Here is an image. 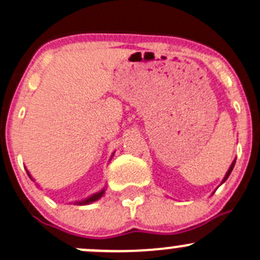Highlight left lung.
<instances>
[{"mask_svg":"<svg viewBox=\"0 0 260 260\" xmlns=\"http://www.w3.org/2000/svg\"><path fill=\"white\" fill-rule=\"evenodd\" d=\"M234 165H236V162H233V163H232L231 168H229V169H228V172H226V174H225V177H224L223 182H225V180H226V178H228V177H229V174H231V173H232V171H233V168H234Z\"/></svg>","mask_w":260,"mask_h":260,"instance_id":"8db88e82","label":"left lung"}]
</instances>
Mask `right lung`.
<instances>
[{
	"label": "right lung",
	"instance_id": "right-lung-1",
	"mask_svg": "<svg viewBox=\"0 0 260 260\" xmlns=\"http://www.w3.org/2000/svg\"><path fill=\"white\" fill-rule=\"evenodd\" d=\"M27 174H28V176H29V173H28V172H27ZM29 178H31V176H29ZM103 193H105V190H102V192H100V193H95L94 196L89 197V198H88V199H86V201H83V202H80V204H87V203H92V202H94V201H97V199H100L101 197L103 196Z\"/></svg>",
	"mask_w": 260,
	"mask_h": 260
}]
</instances>
